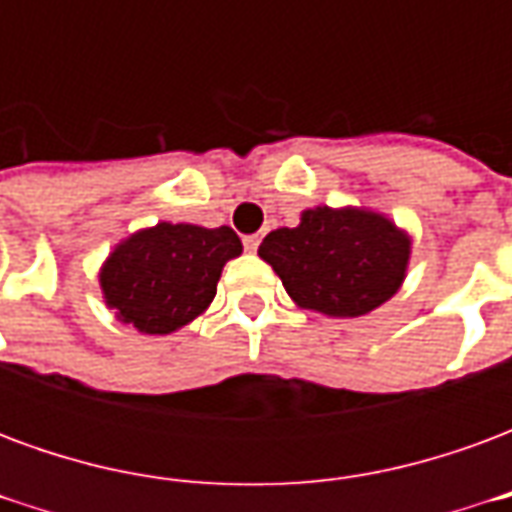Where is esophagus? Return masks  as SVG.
Here are the masks:
<instances>
[{
	"label": "esophagus",
	"instance_id": "obj_1",
	"mask_svg": "<svg viewBox=\"0 0 512 512\" xmlns=\"http://www.w3.org/2000/svg\"><path fill=\"white\" fill-rule=\"evenodd\" d=\"M244 246H246V252H257V246H260V235H246L244 238Z\"/></svg>",
	"mask_w": 512,
	"mask_h": 512
}]
</instances>
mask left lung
Returning a JSON list of instances; mask_svg holds the SVG:
<instances>
[{"label": "left lung", "instance_id": "left-lung-1", "mask_svg": "<svg viewBox=\"0 0 512 512\" xmlns=\"http://www.w3.org/2000/svg\"><path fill=\"white\" fill-rule=\"evenodd\" d=\"M257 255L299 307L359 318L403 285L411 238L384 213L318 205L301 213L299 227L271 230Z\"/></svg>", "mask_w": 512, "mask_h": 512}]
</instances>
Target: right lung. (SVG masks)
I'll return each instance as SVG.
<instances>
[{
  "mask_svg": "<svg viewBox=\"0 0 512 512\" xmlns=\"http://www.w3.org/2000/svg\"><path fill=\"white\" fill-rule=\"evenodd\" d=\"M241 249L230 227L158 222L128 235L106 257L104 301L136 332H178L208 310L224 263Z\"/></svg>",
  "mask_w": 512,
  "mask_h": 512,
  "instance_id": "1",
  "label": "right lung"
}]
</instances>
